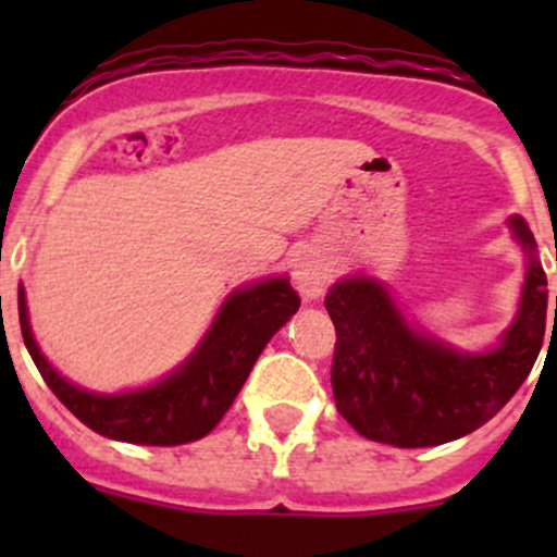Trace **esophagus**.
Listing matches in <instances>:
<instances>
[{"instance_id":"1","label":"esophagus","mask_w":557,"mask_h":557,"mask_svg":"<svg viewBox=\"0 0 557 557\" xmlns=\"http://www.w3.org/2000/svg\"><path fill=\"white\" fill-rule=\"evenodd\" d=\"M294 283H296V288H299L301 299L305 301L320 299V296H323V290L329 288V283H331V267L320 256L305 252L301 258H296Z\"/></svg>"}]
</instances>
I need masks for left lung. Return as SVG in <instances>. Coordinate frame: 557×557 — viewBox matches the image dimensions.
<instances>
[{"label": "left lung", "instance_id": "obj_1", "mask_svg": "<svg viewBox=\"0 0 557 557\" xmlns=\"http://www.w3.org/2000/svg\"><path fill=\"white\" fill-rule=\"evenodd\" d=\"M509 228L528 252V272L518 318L491 352H458L414 331L377 280L331 285V387L336 409L358 434L393 447L445 445L485 425L525 383L544 342L547 274L525 221L509 218Z\"/></svg>", "mask_w": 557, "mask_h": 557}]
</instances>
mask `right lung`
<instances>
[{"label": "right lung", "instance_id": "right-lung-1", "mask_svg": "<svg viewBox=\"0 0 557 557\" xmlns=\"http://www.w3.org/2000/svg\"><path fill=\"white\" fill-rule=\"evenodd\" d=\"M299 305L301 299L288 277H269L234 290L199 347L170 377L139 391L104 396L66 383L50 367L32 336L26 294L18 288L24 345L59 401L107 440L159 447L196 442L221 423L267 342L288 323Z\"/></svg>", "mask_w": 557, "mask_h": 557}]
</instances>
